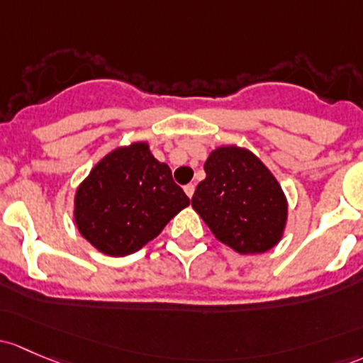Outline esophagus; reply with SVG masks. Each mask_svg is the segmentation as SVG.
Segmentation results:
<instances>
[{"label": "esophagus", "instance_id": "34e87169", "mask_svg": "<svg viewBox=\"0 0 363 363\" xmlns=\"http://www.w3.org/2000/svg\"><path fill=\"white\" fill-rule=\"evenodd\" d=\"M184 193L188 194L189 198H193V194H194V184H188V186H184Z\"/></svg>", "mask_w": 363, "mask_h": 363}]
</instances>
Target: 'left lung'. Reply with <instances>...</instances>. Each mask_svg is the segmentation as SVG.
Returning <instances> with one entry per match:
<instances>
[{"label":"left lung","instance_id":"8db88e82","mask_svg":"<svg viewBox=\"0 0 363 363\" xmlns=\"http://www.w3.org/2000/svg\"><path fill=\"white\" fill-rule=\"evenodd\" d=\"M191 205L217 240L238 254L273 249L287 226L289 203L272 170L247 147L219 146L203 165Z\"/></svg>","mask_w":363,"mask_h":363}]
</instances>
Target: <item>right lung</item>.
Masks as SVG:
<instances>
[{
  "label": "right lung",
  "instance_id": "right-lung-1",
  "mask_svg": "<svg viewBox=\"0 0 363 363\" xmlns=\"http://www.w3.org/2000/svg\"><path fill=\"white\" fill-rule=\"evenodd\" d=\"M189 198L167 163L144 140L120 146L95 163L74 194V223L99 252L123 257L155 240Z\"/></svg>",
  "mask_w": 363,
  "mask_h": 363
}]
</instances>
